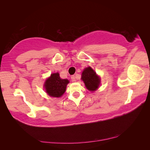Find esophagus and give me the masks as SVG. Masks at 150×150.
<instances>
[{
    "mask_svg": "<svg viewBox=\"0 0 150 150\" xmlns=\"http://www.w3.org/2000/svg\"><path fill=\"white\" fill-rule=\"evenodd\" d=\"M71 80L72 81H76V78H75V76H71Z\"/></svg>",
    "mask_w": 150,
    "mask_h": 150,
    "instance_id": "obj_1",
    "label": "esophagus"
}]
</instances>
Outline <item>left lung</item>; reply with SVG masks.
Returning a JSON list of instances; mask_svg holds the SVG:
<instances>
[{
	"label": "left lung",
	"instance_id": "8db88e82",
	"mask_svg": "<svg viewBox=\"0 0 150 150\" xmlns=\"http://www.w3.org/2000/svg\"><path fill=\"white\" fill-rule=\"evenodd\" d=\"M86 88L91 91H96L100 84V78L91 67H88L83 71L81 76Z\"/></svg>",
	"mask_w": 150,
	"mask_h": 150
}]
</instances>
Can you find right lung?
<instances>
[{"mask_svg": "<svg viewBox=\"0 0 150 150\" xmlns=\"http://www.w3.org/2000/svg\"><path fill=\"white\" fill-rule=\"evenodd\" d=\"M69 83L67 79H62L59 74L54 73L51 75L45 83L44 86L46 93L52 97L59 98L66 91L67 84Z\"/></svg>", "mask_w": 150, "mask_h": 150, "instance_id": "add662e5", "label": "right lung"}]
</instances>
